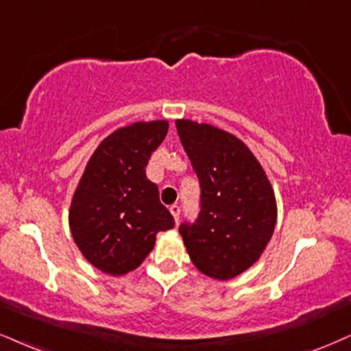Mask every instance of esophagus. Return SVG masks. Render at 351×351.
Returning <instances> with one entry per match:
<instances>
[{
	"instance_id": "esophagus-1",
	"label": "esophagus",
	"mask_w": 351,
	"mask_h": 351,
	"mask_svg": "<svg viewBox=\"0 0 351 351\" xmlns=\"http://www.w3.org/2000/svg\"><path fill=\"white\" fill-rule=\"evenodd\" d=\"M171 213H172V216H174V219L176 221H179V216H180V206L179 205H171Z\"/></svg>"
}]
</instances>
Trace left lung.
<instances>
[{
    "label": "left lung",
    "mask_w": 351,
    "mask_h": 351,
    "mask_svg": "<svg viewBox=\"0 0 351 351\" xmlns=\"http://www.w3.org/2000/svg\"><path fill=\"white\" fill-rule=\"evenodd\" d=\"M177 133L200 184V211L179 226L202 274L234 278L258 261L274 234L276 203L247 146L208 123L177 120Z\"/></svg>",
    "instance_id": "1"
}]
</instances>
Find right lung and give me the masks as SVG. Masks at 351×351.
<instances>
[{
    "instance_id": "right-lung-1",
    "label": "right lung",
    "mask_w": 351,
    "mask_h": 351,
    "mask_svg": "<svg viewBox=\"0 0 351 351\" xmlns=\"http://www.w3.org/2000/svg\"><path fill=\"white\" fill-rule=\"evenodd\" d=\"M166 120L138 122L104 138L90 156L70 208L73 239L94 267L109 275L135 270L156 234L174 228L146 166L167 135Z\"/></svg>"
}]
</instances>
